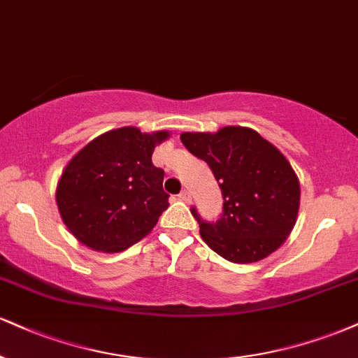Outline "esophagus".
Listing matches in <instances>:
<instances>
[{
  "instance_id": "esophagus-1",
  "label": "esophagus",
  "mask_w": 358,
  "mask_h": 358,
  "mask_svg": "<svg viewBox=\"0 0 358 358\" xmlns=\"http://www.w3.org/2000/svg\"><path fill=\"white\" fill-rule=\"evenodd\" d=\"M178 198H180V200H182V201H185V203H190V201H192V193L188 192V190H183V192L178 195Z\"/></svg>"
}]
</instances>
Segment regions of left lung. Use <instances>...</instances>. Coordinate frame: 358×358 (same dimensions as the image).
Here are the masks:
<instances>
[{
  "mask_svg": "<svg viewBox=\"0 0 358 358\" xmlns=\"http://www.w3.org/2000/svg\"><path fill=\"white\" fill-rule=\"evenodd\" d=\"M180 138L208 163L225 200L217 223L192 210L205 243L234 264L260 262L282 247L300 208L299 176L285 155L247 127L185 131Z\"/></svg>",
  "mask_w": 358,
  "mask_h": 358,
  "instance_id": "8db88e82",
  "label": "left lung"
}]
</instances>
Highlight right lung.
Masks as SVG:
<instances>
[{
    "label": "right lung",
    "mask_w": 358,
    "mask_h": 358,
    "mask_svg": "<svg viewBox=\"0 0 358 358\" xmlns=\"http://www.w3.org/2000/svg\"><path fill=\"white\" fill-rule=\"evenodd\" d=\"M168 130L122 127L86 143L64 166L56 205L70 234L85 247L116 253L152 234L168 208L165 171L152 163Z\"/></svg>",
    "instance_id": "obj_1"
}]
</instances>
